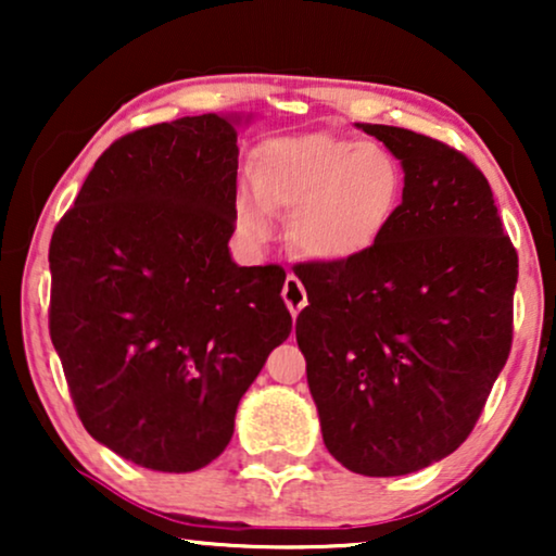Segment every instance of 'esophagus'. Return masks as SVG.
I'll use <instances>...</instances> for the list:
<instances>
[{
  "instance_id": "esophagus-1",
  "label": "esophagus",
  "mask_w": 556,
  "mask_h": 556,
  "mask_svg": "<svg viewBox=\"0 0 556 556\" xmlns=\"http://www.w3.org/2000/svg\"><path fill=\"white\" fill-rule=\"evenodd\" d=\"M283 301L288 311H291V316L295 318L299 316V311L306 306L308 303V295H306V288H303V283L295 276H288L286 278V286H283Z\"/></svg>"
}]
</instances>
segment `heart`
Masks as SVG:
<instances>
[{
    "mask_svg": "<svg viewBox=\"0 0 556 556\" xmlns=\"http://www.w3.org/2000/svg\"><path fill=\"white\" fill-rule=\"evenodd\" d=\"M253 192L235 197V225L250 242L273 232L271 212L291 215L288 238L308 261L344 263L362 255L397 215L400 162L371 141L329 134L263 143L250 166Z\"/></svg>",
    "mask_w": 556,
    "mask_h": 556,
    "instance_id": "heart-1",
    "label": "heart"
}]
</instances>
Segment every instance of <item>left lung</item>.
<instances>
[{"label":"left lung","instance_id":"left-lung-1","mask_svg":"<svg viewBox=\"0 0 556 556\" xmlns=\"http://www.w3.org/2000/svg\"><path fill=\"white\" fill-rule=\"evenodd\" d=\"M356 126L400 159L402 204L362 255L295 273L308 293L295 341L333 458L405 476L451 455L481 417L511 352L519 255L466 154Z\"/></svg>","mask_w":556,"mask_h":556}]
</instances>
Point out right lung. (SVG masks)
<instances>
[{
    "mask_svg": "<svg viewBox=\"0 0 556 556\" xmlns=\"http://www.w3.org/2000/svg\"><path fill=\"white\" fill-rule=\"evenodd\" d=\"M238 118L121 136L50 240V339L90 435L189 473L230 443L240 397L291 333L280 265L230 257Z\"/></svg>",
    "mask_w": 556,
    "mask_h": 556,
    "instance_id": "add662e5",
    "label": "right lung"
}]
</instances>
